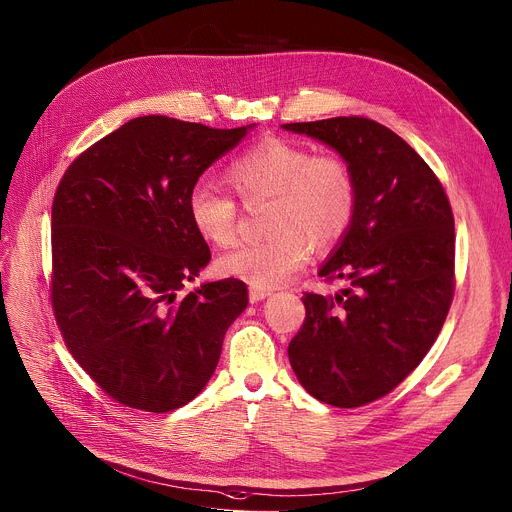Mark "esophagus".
<instances>
[{
  "instance_id": "esophagus-1",
  "label": "esophagus",
  "mask_w": 512,
  "mask_h": 512,
  "mask_svg": "<svg viewBox=\"0 0 512 512\" xmlns=\"http://www.w3.org/2000/svg\"><path fill=\"white\" fill-rule=\"evenodd\" d=\"M270 295V291L268 289H258V287H252L250 289V302L252 304H256V302H262L264 297H268Z\"/></svg>"
}]
</instances>
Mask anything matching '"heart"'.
Here are the masks:
<instances>
[{
	"label": "heart",
	"instance_id": "obj_1",
	"mask_svg": "<svg viewBox=\"0 0 512 512\" xmlns=\"http://www.w3.org/2000/svg\"><path fill=\"white\" fill-rule=\"evenodd\" d=\"M227 184L244 204L268 200L260 242L244 244L219 258V273L244 279L252 287L273 289L287 283L310 256L328 252L349 233L357 213V182L345 159L314 153L287 138H264L237 155ZM196 233L208 244L235 242L239 204L210 186H194L186 200Z\"/></svg>",
	"mask_w": 512,
	"mask_h": 512
}]
</instances>
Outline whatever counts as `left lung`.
Returning a JSON list of instances; mask_svg holds the SVG:
<instances>
[{
  "mask_svg": "<svg viewBox=\"0 0 512 512\" xmlns=\"http://www.w3.org/2000/svg\"><path fill=\"white\" fill-rule=\"evenodd\" d=\"M328 146L357 182L355 221L322 268L335 295L306 293L289 362L322 403L382 399L417 366L455 295V217L436 173L393 130L368 117L283 124Z\"/></svg>",
  "mask_w": 512,
  "mask_h": 512,
  "instance_id": "obj_1",
  "label": "left lung"
}]
</instances>
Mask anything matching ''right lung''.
<instances>
[{
  "label": "right lung",
  "mask_w": 512,
  "mask_h": 512,
  "mask_svg": "<svg viewBox=\"0 0 512 512\" xmlns=\"http://www.w3.org/2000/svg\"><path fill=\"white\" fill-rule=\"evenodd\" d=\"M244 136L246 128L144 115L88 146L59 179L53 316L80 368L117 403L150 413L190 403L248 306L239 279L182 293L210 260L188 194Z\"/></svg>",
  "instance_id": "add662e5"
}]
</instances>
